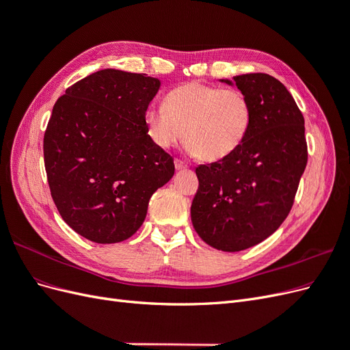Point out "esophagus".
Instances as JSON below:
<instances>
[{"label":"esophagus","mask_w":350,"mask_h":350,"mask_svg":"<svg viewBox=\"0 0 350 350\" xmlns=\"http://www.w3.org/2000/svg\"><path fill=\"white\" fill-rule=\"evenodd\" d=\"M175 169L176 171H184V169H187L188 167V165L185 163V162H183V161H179V159H175Z\"/></svg>","instance_id":"34e87169"}]
</instances>
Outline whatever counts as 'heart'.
Wrapping results in <instances>:
<instances>
[{"mask_svg": "<svg viewBox=\"0 0 350 350\" xmlns=\"http://www.w3.org/2000/svg\"><path fill=\"white\" fill-rule=\"evenodd\" d=\"M248 98L237 89L191 81L167 93L165 107H149L144 124L150 140L171 149L183 139L188 152L208 162L235 153L251 129Z\"/></svg>", "mask_w": 350, "mask_h": 350, "instance_id": "1", "label": "heart"}]
</instances>
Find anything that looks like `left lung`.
<instances>
[{"label":"left lung","mask_w":350,"mask_h":350,"mask_svg":"<svg viewBox=\"0 0 350 350\" xmlns=\"http://www.w3.org/2000/svg\"><path fill=\"white\" fill-rule=\"evenodd\" d=\"M220 81L248 98L251 129L235 153L196 167L191 220L210 247L237 252L269 238L288 217L308 153L304 116L278 79L252 72Z\"/></svg>","instance_id":"1"}]
</instances>
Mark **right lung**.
<instances>
[{
	"label": "right lung",
	"instance_id": "right-lung-1",
	"mask_svg": "<svg viewBox=\"0 0 350 350\" xmlns=\"http://www.w3.org/2000/svg\"><path fill=\"white\" fill-rule=\"evenodd\" d=\"M159 88L147 74L105 68L54 105L44 137L51 196L66 224L89 241L133 237L153 193L174 176V159L144 124Z\"/></svg>",
	"mask_w": 350,
	"mask_h": 350
}]
</instances>
